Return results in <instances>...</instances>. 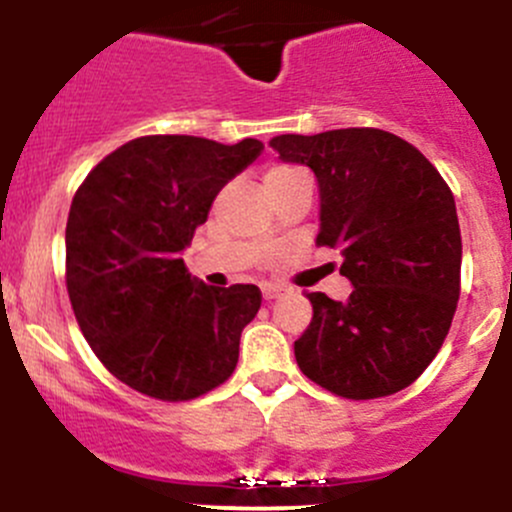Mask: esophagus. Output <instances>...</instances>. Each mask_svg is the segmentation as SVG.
<instances>
[{
  "instance_id": "1",
  "label": "esophagus",
  "mask_w": 512,
  "mask_h": 512,
  "mask_svg": "<svg viewBox=\"0 0 512 512\" xmlns=\"http://www.w3.org/2000/svg\"><path fill=\"white\" fill-rule=\"evenodd\" d=\"M282 292H285V289L280 285H272V282H265V285H262V297L265 299H277Z\"/></svg>"
}]
</instances>
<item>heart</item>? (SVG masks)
<instances>
[{
    "mask_svg": "<svg viewBox=\"0 0 512 512\" xmlns=\"http://www.w3.org/2000/svg\"><path fill=\"white\" fill-rule=\"evenodd\" d=\"M299 173H302V170L292 168V165H272V168L265 173V185L280 183V180L294 178V175H299Z\"/></svg>",
    "mask_w": 512,
    "mask_h": 512,
    "instance_id": "b5f03b06",
    "label": "heart"
}]
</instances>
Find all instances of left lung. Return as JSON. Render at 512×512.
Masks as SVG:
<instances>
[{"mask_svg":"<svg viewBox=\"0 0 512 512\" xmlns=\"http://www.w3.org/2000/svg\"><path fill=\"white\" fill-rule=\"evenodd\" d=\"M285 163L319 188V245L344 257V302L309 292L312 322L294 342L304 376L344 399L414 384L441 349L461 294V227L446 180L421 151L379 128L275 136Z\"/></svg>","mask_w":512,"mask_h":512,"instance_id":"obj_1","label":"left lung"}]
</instances>
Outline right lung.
Listing matches in <instances>:
<instances>
[{
	"label": "right lung",
	"instance_id": "add662e5",
	"mask_svg": "<svg viewBox=\"0 0 512 512\" xmlns=\"http://www.w3.org/2000/svg\"><path fill=\"white\" fill-rule=\"evenodd\" d=\"M262 151L255 138H136L76 190L66 223L71 307L101 364L131 389L188 401L235 371L260 289L205 285L183 252L220 190Z\"/></svg>",
	"mask_w": 512,
	"mask_h": 512
}]
</instances>
